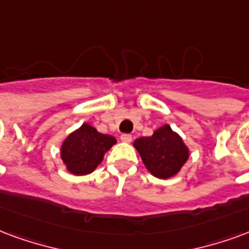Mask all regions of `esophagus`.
Here are the masks:
<instances>
[{
  "label": "esophagus",
  "mask_w": 249,
  "mask_h": 249,
  "mask_svg": "<svg viewBox=\"0 0 249 249\" xmlns=\"http://www.w3.org/2000/svg\"><path fill=\"white\" fill-rule=\"evenodd\" d=\"M120 139H121L123 142H130V141H132V136H130V134H121Z\"/></svg>",
  "instance_id": "esophagus-1"
}]
</instances>
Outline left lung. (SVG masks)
<instances>
[{
    "mask_svg": "<svg viewBox=\"0 0 249 249\" xmlns=\"http://www.w3.org/2000/svg\"><path fill=\"white\" fill-rule=\"evenodd\" d=\"M133 145L146 169L161 179L176 176L189 158V148L167 124L154 130L150 137L137 139Z\"/></svg>",
    "mask_w": 249,
    "mask_h": 249,
    "instance_id": "left-lung-1",
    "label": "left lung"
}]
</instances>
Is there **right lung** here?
Returning <instances> with one entry per match:
<instances>
[{
  "mask_svg": "<svg viewBox=\"0 0 249 249\" xmlns=\"http://www.w3.org/2000/svg\"><path fill=\"white\" fill-rule=\"evenodd\" d=\"M115 143L113 136L99 133L89 124H83L64 140L60 148V157L70 173L86 176L100 165L104 154Z\"/></svg>",
  "mask_w": 249,
  "mask_h": 249,
  "instance_id": "1",
  "label": "right lung"
}]
</instances>
